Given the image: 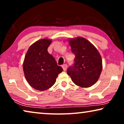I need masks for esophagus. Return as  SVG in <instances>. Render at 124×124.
<instances>
[{"label": "esophagus", "instance_id": "34e87169", "mask_svg": "<svg viewBox=\"0 0 124 124\" xmlns=\"http://www.w3.org/2000/svg\"><path fill=\"white\" fill-rule=\"evenodd\" d=\"M62 69H63L64 71H66L67 69V64H64V65H62Z\"/></svg>", "mask_w": 124, "mask_h": 124}]
</instances>
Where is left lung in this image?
<instances>
[{"label":"left lung","instance_id":"obj_1","mask_svg":"<svg viewBox=\"0 0 124 124\" xmlns=\"http://www.w3.org/2000/svg\"><path fill=\"white\" fill-rule=\"evenodd\" d=\"M68 42L75 58L74 65L68 69V75L76 85L91 87L99 79L102 70L101 54L90 42L83 37L69 38Z\"/></svg>","mask_w":124,"mask_h":124}]
</instances>
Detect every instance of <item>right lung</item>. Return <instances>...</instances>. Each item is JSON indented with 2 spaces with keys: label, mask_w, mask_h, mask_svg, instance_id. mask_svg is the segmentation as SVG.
Segmentation results:
<instances>
[{
  "label": "right lung",
  "mask_w": 124,
  "mask_h": 124,
  "mask_svg": "<svg viewBox=\"0 0 124 124\" xmlns=\"http://www.w3.org/2000/svg\"><path fill=\"white\" fill-rule=\"evenodd\" d=\"M52 40L41 39L29 48L23 62V70L27 82L39 91L48 90L55 84L58 74L63 69L47 49Z\"/></svg>",
  "instance_id": "1"
}]
</instances>
